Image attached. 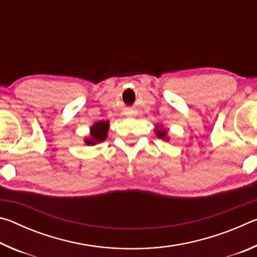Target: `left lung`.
Segmentation results:
<instances>
[{
  "instance_id": "1",
  "label": "left lung",
  "mask_w": 257,
  "mask_h": 257,
  "mask_svg": "<svg viewBox=\"0 0 257 257\" xmlns=\"http://www.w3.org/2000/svg\"><path fill=\"white\" fill-rule=\"evenodd\" d=\"M155 132H156V135H158V136H159L160 138H164L165 135H167V132H165V130H163L162 128H161V129H156Z\"/></svg>"
}]
</instances>
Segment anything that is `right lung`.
<instances>
[{"label":"right lung","instance_id":"add662e5","mask_svg":"<svg viewBox=\"0 0 257 257\" xmlns=\"http://www.w3.org/2000/svg\"><path fill=\"white\" fill-rule=\"evenodd\" d=\"M108 122L107 121H99L90 128V138L86 139V144L94 145L96 143H102L107 137Z\"/></svg>","mask_w":257,"mask_h":257}]
</instances>
